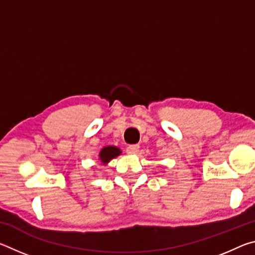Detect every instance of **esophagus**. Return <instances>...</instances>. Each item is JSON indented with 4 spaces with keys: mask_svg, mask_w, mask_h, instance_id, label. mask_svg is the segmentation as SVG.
<instances>
[{
    "mask_svg": "<svg viewBox=\"0 0 255 255\" xmlns=\"http://www.w3.org/2000/svg\"><path fill=\"white\" fill-rule=\"evenodd\" d=\"M138 150H139V146L138 145H129L126 149V152L129 155H135L137 154Z\"/></svg>",
    "mask_w": 255,
    "mask_h": 255,
    "instance_id": "34e87169",
    "label": "esophagus"
}]
</instances>
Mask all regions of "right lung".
<instances>
[{
	"label": "right lung",
	"instance_id": "add662e5",
	"mask_svg": "<svg viewBox=\"0 0 255 255\" xmlns=\"http://www.w3.org/2000/svg\"><path fill=\"white\" fill-rule=\"evenodd\" d=\"M120 154H122V149L117 147V146L108 145L105 146V147L100 150V153H99V161L101 162L102 165H107L112 158H116L119 156Z\"/></svg>",
	"mask_w": 255,
	"mask_h": 255
}]
</instances>
